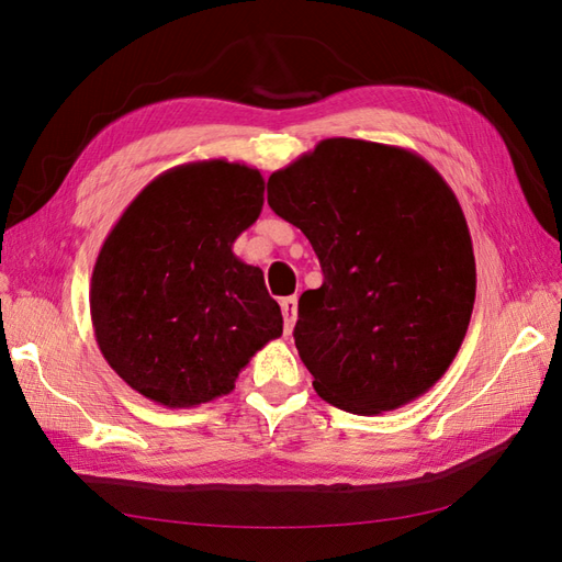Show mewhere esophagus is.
Here are the masks:
<instances>
[{
  "label": "esophagus",
  "mask_w": 562,
  "mask_h": 562,
  "mask_svg": "<svg viewBox=\"0 0 562 562\" xmlns=\"http://www.w3.org/2000/svg\"><path fill=\"white\" fill-rule=\"evenodd\" d=\"M280 308H282V318H284V333L290 335L294 323H296V313H299V301H296V296L282 299V301H280Z\"/></svg>",
  "instance_id": "34e87169"
}]
</instances>
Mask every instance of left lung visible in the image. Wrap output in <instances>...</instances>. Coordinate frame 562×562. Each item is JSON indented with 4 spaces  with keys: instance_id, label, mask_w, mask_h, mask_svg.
I'll list each match as a JSON object with an SVG mask.
<instances>
[{
    "instance_id": "1",
    "label": "left lung",
    "mask_w": 562,
    "mask_h": 562,
    "mask_svg": "<svg viewBox=\"0 0 562 562\" xmlns=\"http://www.w3.org/2000/svg\"><path fill=\"white\" fill-rule=\"evenodd\" d=\"M268 204L321 258L294 344L327 404L380 415L435 386L465 339L477 290L453 190L420 154L329 137L268 178Z\"/></svg>"
}]
</instances>
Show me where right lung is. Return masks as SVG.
I'll return each mask as SVG.
<instances>
[{
  "instance_id": "add662e5",
  "label": "right lung",
  "mask_w": 562,
  "mask_h": 562,
  "mask_svg": "<svg viewBox=\"0 0 562 562\" xmlns=\"http://www.w3.org/2000/svg\"><path fill=\"white\" fill-rule=\"evenodd\" d=\"M261 172L225 158L170 168L123 211L99 249L90 313L116 375L166 408L235 390L249 358L282 335L261 268L235 239L263 209Z\"/></svg>"
}]
</instances>
